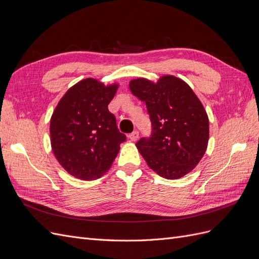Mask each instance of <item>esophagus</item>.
<instances>
[{"mask_svg":"<svg viewBox=\"0 0 259 259\" xmlns=\"http://www.w3.org/2000/svg\"><path fill=\"white\" fill-rule=\"evenodd\" d=\"M128 138L132 140V142H137L138 138H139V133L138 131H134L132 133V134L128 135Z\"/></svg>","mask_w":259,"mask_h":259,"instance_id":"34e87169","label":"esophagus"}]
</instances>
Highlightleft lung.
<instances>
[{"instance_id":"obj_1","label":"left lung","mask_w":259,"mask_h":259,"mask_svg":"<svg viewBox=\"0 0 259 259\" xmlns=\"http://www.w3.org/2000/svg\"><path fill=\"white\" fill-rule=\"evenodd\" d=\"M130 90L146 104L152 123L151 137L136 144L147 165L166 179L190 173L204 155L209 137L208 116L198 96L169 74L156 82L133 79Z\"/></svg>"}]
</instances>
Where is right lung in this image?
I'll return each instance as SVG.
<instances>
[{"mask_svg": "<svg viewBox=\"0 0 259 259\" xmlns=\"http://www.w3.org/2000/svg\"><path fill=\"white\" fill-rule=\"evenodd\" d=\"M117 89L119 83L105 85L88 77L71 86L55 108L50 125L52 150L75 178H100L111 167L126 138L108 110Z\"/></svg>", "mask_w": 259, "mask_h": 259, "instance_id": "right-lung-1", "label": "right lung"}]
</instances>
